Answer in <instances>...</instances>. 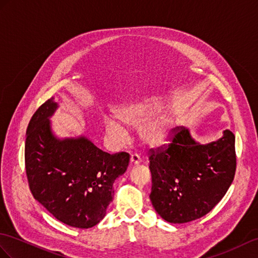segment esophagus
Segmentation results:
<instances>
[{
	"instance_id": "obj_1",
	"label": "esophagus",
	"mask_w": 258,
	"mask_h": 258,
	"mask_svg": "<svg viewBox=\"0 0 258 258\" xmlns=\"http://www.w3.org/2000/svg\"><path fill=\"white\" fill-rule=\"evenodd\" d=\"M130 162H131V164H134V165L140 164V163H141V158L139 156V154H137V153L131 154Z\"/></svg>"
}]
</instances>
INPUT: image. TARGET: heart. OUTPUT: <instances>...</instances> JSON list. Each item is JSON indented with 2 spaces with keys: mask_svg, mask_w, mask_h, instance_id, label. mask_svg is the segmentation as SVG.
<instances>
[{
  "mask_svg": "<svg viewBox=\"0 0 258 258\" xmlns=\"http://www.w3.org/2000/svg\"><path fill=\"white\" fill-rule=\"evenodd\" d=\"M160 108L161 104L159 100L143 99L119 108L116 111V117L127 127L140 126L139 137L146 146L149 148H160L171 139L174 128V116L172 112ZM120 123L111 118H107L104 121L106 134L115 146H120L128 136L127 129Z\"/></svg>",
  "mask_w": 258,
  "mask_h": 258,
  "instance_id": "obj_1",
  "label": "heart"
}]
</instances>
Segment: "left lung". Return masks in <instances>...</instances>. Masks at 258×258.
I'll return each mask as SVG.
<instances>
[{
	"mask_svg": "<svg viewBox=\"0 0 258 258\" xmlns=\"http://www.w3.org/2000/svg\"><path fill=\"white\" fill-rule=\"evenodd\" d=\"M149 162L156 212L167 222H190L215 208L233 181L235 136L225 130L221 139L203 146L183 125L175 127L169 143L150 149Z\"/></svg>",
	"mask_w": 258,
	"mask_h": 258,
	"instance_id": "1",
	"label": "left lung"
}]
</instances>
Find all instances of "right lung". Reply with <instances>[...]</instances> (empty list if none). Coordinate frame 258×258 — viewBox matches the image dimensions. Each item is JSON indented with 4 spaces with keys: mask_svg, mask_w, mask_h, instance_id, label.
I'll list each match as a JSON object with an SVG mask.
<instances>
[{
    "mask_svg": "<svg viewBox=\"0 0 258 258\" xmlns=\"http://www.w3.org/2000/svg\"><path fill=\"white\" fill-rule=\"evenodd\" d=\"M56 104L46 100L27 127L25 167L29 189L51 215L70 227L89 229L106 215L115 179L125 172L130 155L109 154L81 137L58 140L49 117Z\"/></svg>",
    "mask_w": 258,
    "mask_h": 258,
    "instance_id": "add662e5",
    "label": "right lung"
}]
</instances>
